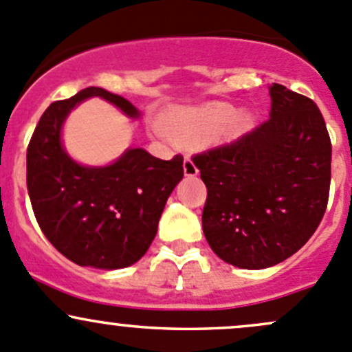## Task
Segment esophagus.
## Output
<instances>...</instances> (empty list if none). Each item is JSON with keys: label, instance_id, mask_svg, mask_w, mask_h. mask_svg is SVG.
<instances>
[{"label": "esophagus", "instance_id": "esophagus-1", "mask_svg": "<svg viewBox=\"0 0 352 352\" xmlns=\"http://www.w3.org/2000/svg\"><path fill=\"white\" fill-rule=\"evenodd\" d=\"M197 166H196V163L192 162V158H190V156H186V158H184V173H186L187 177H194V175H197Z\"/></svg>", "mask_w": 352, "mask_h": 352}]
</instances>
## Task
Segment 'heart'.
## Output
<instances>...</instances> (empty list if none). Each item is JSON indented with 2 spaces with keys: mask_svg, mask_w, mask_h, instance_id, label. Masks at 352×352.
I'll return each instance as SVG.
<instances>
[{
  "mask_svg": "<svg viewBox=\"0 0 352 352\" xmlns=\"http://www.w3.org/2000/svg\"><path fill=\"white\" fill-rule=\"evenodd\" d=\"M236 109L226 104L208 105L197 110L173 113L165 122V129L173 140L202 141L223 133L235 120Z\"/></svg>",
  "mask_w": 352,
  "mask_h": 352,
  "instance_id": "obj_1",
  "label": "heart"
}]
</instances>
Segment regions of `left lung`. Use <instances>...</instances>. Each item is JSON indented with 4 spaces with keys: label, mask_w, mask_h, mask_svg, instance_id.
Here are the masks:
<instances>
[{
    "label": "left lung",
    "mask_w": 352,
    "mask_h": 352,
    "mask_svg": "<svg viewBox=\"0 0 352 352\" xmlns=\"http://www.w3.org/2000/svg\"><path fill=\"white\" fill-rule=\"evenodd\" d=\"M271 116L232 143L192 156L208 189L202 230L219 258L242 269L286 261L325 214L332 143L311 98L274 83Z\"/></svg>",
    "instance_id": "8db88e82"
}]
</instances>
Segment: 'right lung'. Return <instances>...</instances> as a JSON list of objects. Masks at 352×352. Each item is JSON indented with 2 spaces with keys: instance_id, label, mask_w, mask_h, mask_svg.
Wrapping results in <instances>:
<instances>
[{
  "instance_id": "obj_1",
  "label": "right lung",
  "mask_w": 352,
  "mask_h": 352,
  "mask_svg": "<svg viewBox=\"0 0 352 352\" xmlns=\"http://www.w3.org/2000/svg\"><path fill=\"white\" fill-rule=\"evenodd\" d=\"M88 97L138 116L129 100L97 87L49 105L27 148L28 196L42 233L65 257L83 267H127L153 242L166 199L184 177V156L160 160L134 148L109 166L78 165L63 150L61 126Z\"/></svg>"
}]
</instances>
